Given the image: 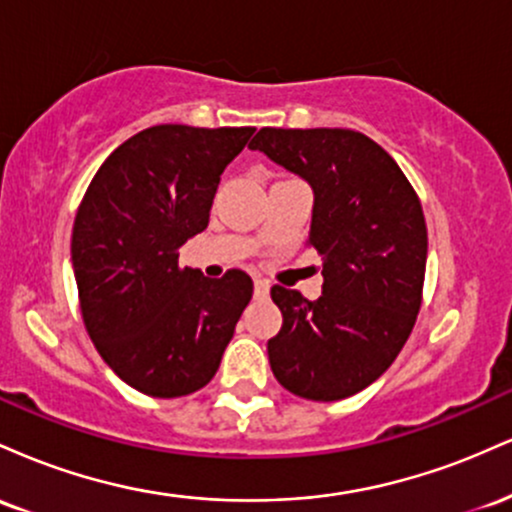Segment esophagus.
Listing matches in <instances>:
<instances>
[{
    "label": "esophagus",
    "mask_w": 512,
    "mask_h": 512,
    "mask_svg": "<svg viewBox=\"0 0 512 512\" xmlns=\"http://www.w3.org/2000/svg\"><path fill=\"white\" fill-rule=\"evenodd\" d=\"M269 293V281L262 276H255V296H267Z\"/></svg>",
    "instance_id": "obj_1"
}]
</instances>
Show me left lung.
Returning <instances> with one entry per match:
<instances>
[{"mask_svg":"<svg viewBox=\"0 0 512 512\" xmlns=\"http://www.w3.org/2000/svg\"><path fill=\"white\" fill-rule=\"evenodd\" d=\"M315 192L308 245L322 255V296L272 286L284 325L267 342L279 385L334 402L392 366L424 301L428 233L407 175L354 129L262 127L250 142Z\"/></svg>","mask_w":512,"mask_h":512,"instance_id":"8db88e82","label":"left lung"}]
</instances>
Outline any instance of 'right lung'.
<instances>
[{
    "mask_svg": "<svg viewBox=\"0 0 512 512\" xmlns=\"http://www.w3.org/2000/svg\"><path fill=\"white\" fill-rule=\"evenodd\" d=\"M255 127L156 125L134 134L93 175L72 231L81 317L103 361L134 390L173 399L219 370L252 279L180 267L207 228L221 173Z\"/></svg>",
    "mask_w": 512,
    "mask_h": 512,
    "instance_id": "right-lung-1",
    "label": "right lung"
}]
</instances>
